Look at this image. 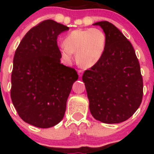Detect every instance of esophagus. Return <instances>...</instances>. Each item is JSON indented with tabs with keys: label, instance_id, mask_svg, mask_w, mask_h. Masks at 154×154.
<instances>
[{
	"label": "esophagus",
	"instance_id": "34e87169",
	"mask_svg": "<svg viewBox=\"0 0 154 154\" xmlns=\"http://www.w3.org/2000/svg\"><path fill=\"white\" fill-rule=\"evenodd\" d=\"M82 74H83V72L82 71V70H79V71H78V75H79V77H82Z\"/></svg>",
	"mask_w": 154,
	"mask_h": 154
}]
</instances>
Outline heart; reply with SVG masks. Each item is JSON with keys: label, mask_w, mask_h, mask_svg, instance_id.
Listing matches in <instances>:
<instances>
[{"label": "heart", "mask_w": 154, "mask_h": 154, "mask_svg": "<svg viewBox=\"0 0 154 154\" xmlns=\"http://www.w3.org/2000/svg\"><path fill=\"white\" fill-rule=\"evenodd\" d=\"M59 47L60 55L65 62L70 63L76 54V60L82 68L89 69L101 58L105 49L106 37L98 28L75 29L63 39Z\"/></svg>", "instance_id": "b5f03b06"}]
</instances>
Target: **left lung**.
<instances>
[{"label": "left lung", "instance_id": "1", "mask_svg": "<svg viewBox=\"0 0 154 154\" xmlns=\"http://www.w3.org/2000/svg\"><path fill=\"white\" fill-rule=\"evenodd\" d=\"M106 37L99 61L82 75L92 116L106 124L128 119L143 98V78L132 44L114 24L98 22Z\"/></svg>", "mask_w": 154, "mask_h": 154}]
</instances>
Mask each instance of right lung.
Masks as SVG:
<instances>
[{
  "instance_id": "add662e5",
  "label": "right lung",
  "mask_w": 154,
  "mask_h": 154,
  "mask_svg": "<svg viewBox=\"0 0 154 154\" xmlns=\"http://www.w3.org/2000/svg\"><path fill=\"white\" fill-rule=\"evenodd\" d=\"M68 26L52 19L32 27L14 57L11 97L22 120L40 128L59 123L64 116L75 69L61 63L57 37Z\"/></svg>"
}]
</instances>
